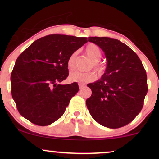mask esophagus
<instances>
[{"label":"esophagus","instance_id":"1","mask_svg":"<svg viewBox=\"0 0 159 159\" xmlns=\"http://www.w3.org/2000/svg\"><path fill=\"white\" fill-rule=\"evenodd\" d=\"M79 88H80V89H81V88H84V87H85V84H83V83H79Z\"/></svg>","mask_w":159,"mask_h":159}]
</instances>
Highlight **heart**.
I'll list each match as a JSON object with an SVG mask.
<instances>
[{"label":"heart","instance_id":"heart-1","mask_svg":"<svg viewBox=\"0 0 159 159\" xmlns=\"http://www.w3.org/2000/svg\"><path fill=\"white\" fill-rule=\"evenodd\" d=\"M85 52L90 59L92 60L90 65V69L93 68L98 71L99 73H102L104 70V67L102 64L99 62V60L102 57V50L98 45L94 43L88 44L85 48ZM76 60V52L72 53L67 60V66L69 70L74 69L75 62ZM97 79L96 74L93 71L82 73L79 71H74L69 74V80L71 82H76L80 83H85L93 82Z\"/></svg>","mask_w":159,"mask_h":159}]
</instances>
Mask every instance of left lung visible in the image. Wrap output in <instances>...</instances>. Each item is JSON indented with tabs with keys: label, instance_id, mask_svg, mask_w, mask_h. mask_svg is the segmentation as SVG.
<instances>
[{
	"label": "left lung",
	"instance_id": "left-lung-1",
	"mask_svg": "<svg viewBox=\"0 0 159 159\" xmlns=\"http://www.w3.org/2000/svg\"><path fill=\"white\" fill-rule=\"evenodd\" d=\"M101 48L107 65L101 79L88 84L92 95L86 100L91 116L104 127L130 123L143 107L147 76L140 59L127 45L108 37H88Z\"/></svg>",
	"mask_w": 159,
	"mask_h": 159
}]
</instances>
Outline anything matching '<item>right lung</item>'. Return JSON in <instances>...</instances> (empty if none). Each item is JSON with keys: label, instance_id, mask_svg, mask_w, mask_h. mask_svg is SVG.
<instances>
[{"label": "right lung", "instance_id": "add662e5", "mask_svg": "<svg viewBox=\"0 0 159 159\" xmlns=\"http://www.w3.org/2000/svg\"><path fill=\"white\" fill-rule=\"evenodd\" d=\"M87 38L51 34L34 41L19 56L11 74L12 96L18 111L34 124L45 126L64 114L79 88L58 84L69 76V56Z\"/></svg>", "mask_w": 159, "mask_h": 159}]
</instances>
